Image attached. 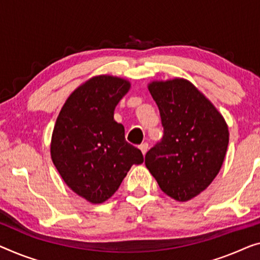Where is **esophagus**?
Listing matches in <instances>:
<instances>
[{"instance_id":"obj_1","label":"esophagus","mask_w":260,"mask_h":260,"mask_svg":"<svg viewBox=\"0 0 260 260\" xmlns=\"http://www.w3.org/2000/svg\"><path fill=\"white\" fill-rule=\"evenodd\" d=\"M140 150L142 152V154L145 155L147 153V150H148V143L147 142H143L140 145Z\"/></svg>"}]
</instances>
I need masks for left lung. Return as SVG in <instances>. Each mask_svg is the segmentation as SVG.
Wrapping results in <instances>:
<instances>
[{
  "label": "left lung",
  "instance_id": "8db88e82",
  "mask_svg": "<svg viewBox=\"0 0 260 260\" xmlns=\"http://www.w3.org/2000/svg\"><path fill=\"white\" fill-rule=\"evenodd\" d=\"M148 90L160 111L164 138L145 165L172 199L185 202L205 190L222 168L229 145L223 115L187 79L154 80Z\"/></svg>",
  "mask_w": 260,
  "mask_h": 260
}]
</instances>
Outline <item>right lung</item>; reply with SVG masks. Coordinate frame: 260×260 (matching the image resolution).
I'll return each mask as SVG.
<instances>
[{"mask_svg":"<svg viewBox=\"0 0 260 260\" xmlns=\"http://www.w3.org/2000/svg\"><path fill=\"white\" fill-rule=\"evenodd\" d=\"M129 88L120 77H92L70 94L53 127V165L68 187L93 204L113 196L132 166L143 162L114 120L115 106Z\"/></svg>","mask_w":260,"mask_h":260,"instance_id":"1","label":"right lung"}]
</instances>
